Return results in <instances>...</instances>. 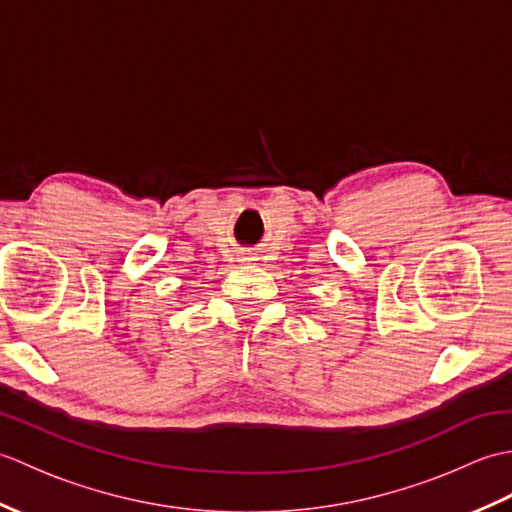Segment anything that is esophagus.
Here are the masks:
<instances>
[{"mask_svg": "<svg viewBox=\"0 0 512 512\" xmlns=\"http://www.w3.org/2000/svg\"><path fill=\"white\" fill-rule=\"evenodd\" d=\"M250 262V257H244V264H248Z\"/></svg>", "mask_w": 512, "mask_h": 512, "instance_id": "34e87169", "label": "esophagus"}]
</instances>
